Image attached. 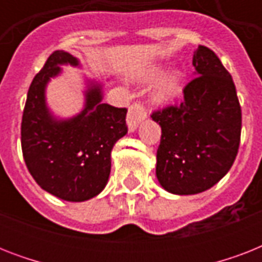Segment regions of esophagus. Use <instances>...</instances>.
<instances>
[{
    "label": "esophagus",
    "instance_id": "obj_1",
    "mask_svg": "<svg viewBox=\"0 0 262 262\" xmlns=\"http://www.w3.org/2000/svg\"><path fill=\"white\" fill-rule=\"evenodd\" d=\"M147 118V111H145V107L140 103H133L130 107H129V111H127V127H129V132H135L139 126V123L143 121V119Z\"/></svg>",
    "mask_w": 262,
    "mask_h": 262
}]
</instances>
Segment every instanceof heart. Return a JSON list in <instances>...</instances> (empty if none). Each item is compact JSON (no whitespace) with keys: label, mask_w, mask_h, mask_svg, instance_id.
<instances>
[{"label":"heart","mask_w":262,"mask_h":262,"mask_svg":"<svg viewBox=\"0 0 262 262\" xmlns=\"http://www.w3.org/2000/svg\"><path fill=\"white\" fill-rule=\"evenodd\" d=\"M162 75H163L162 68H154V69L145 72L141 79L143 81H154V80L159 79ZM181 91H182V76L179 73H171L160 83L155 92V96L159 102H167V100L174 99L175 96H178Z\"/></svg>","instance_id":"b5f03b06"}]
</instances>
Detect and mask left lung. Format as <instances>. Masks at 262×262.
Instances as JSON below:
<instances>
[{"label": "left lung", "instance_id": "obj_1", "mask_svg": "<svg viewBox=\"0 0 262 262\" xmlns=\"http://www.w3.org/2000/svg\"><path fill=\"white\" fill-rule=\"evenodd\" d=\"M194 79L181 104L152 113L162 127L156 177L174 194L211 189L231 168L238 154L242 111L231 75L205 46L193 55Z\"/></svg>", "mask_w": 262, "mask_h": 262}]
</instances>
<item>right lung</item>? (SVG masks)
Returning a JSON list of instances; mask_svg holds the SVG:
<instances>
[{
  "label": "right lung",
  "mask_w": 262,
  "mask_h": 262,
  "mask_svg": "<svg viewBox=\"0 0 262 262\" xmlns=\"http://www.w3.org/2000/svg\"><path fill=\"white\" fill-rule=\"evenodd\" d=\"M63 63L77 67L79 61L67 51H54L31 83L23 111L21 149L28 171L43 190L79 203L106 186L111 149L127 133V108L102 103V87L90 83L84 110L57 121L46 107L45 88Z\"/></svg>",
  "instance_id": "add662e5"
}]
</instances>
